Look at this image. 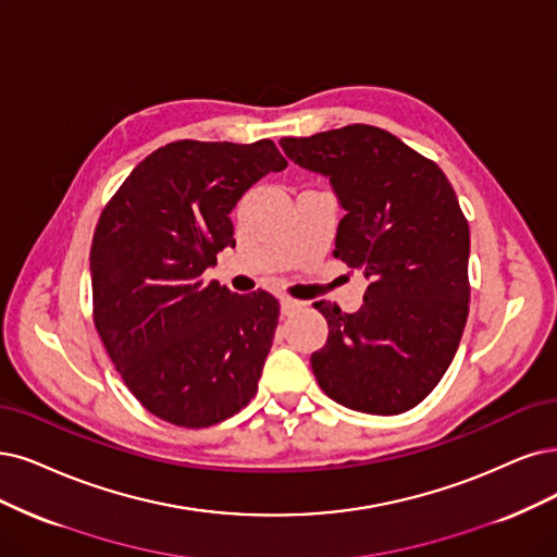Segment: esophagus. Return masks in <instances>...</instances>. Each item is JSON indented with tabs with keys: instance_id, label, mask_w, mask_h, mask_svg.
Listing matches in <instances>:
<instances>
[{
	"instance_id": "1",
	"label": "esophagus",
	"mask_w": 557,
	"mask_h": 557,
	"mask_svg": "<svg viewBox=\"0 0 557 557\" xmlns=\"http://www.w3.org/2000/svg\"><path fill=\"white\" fill-rule=\"evenodd\" d=\"M280 305H282V314H284V317L296 314V312L300 310V307H302V302H300V300L289 298V296H282V298H280Z\"/></svg>"
}]
</instances>
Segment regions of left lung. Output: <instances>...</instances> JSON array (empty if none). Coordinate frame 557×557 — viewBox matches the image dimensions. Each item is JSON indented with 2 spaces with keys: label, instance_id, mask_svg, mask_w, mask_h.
I'll return each instance as SVG.
<instances>
[{
  "label": "left lung",
  "instance_id": "obj_1",
  "mask_svg": "<svg viewBox=\"0 0 557 557\" xmlns=\"http://www.w3.org/2000/svg\"><path fill=\"white\" fill-rule=\"evenodd\" d=\"M280 144L300 168L331 176L346 211L333 255L369 280L354 314L314 302L331 331L312 372L333 401L399 416L438 385L466 327L470 230L457 193L434 160L376 126Z\"/></svg>",
  "mask_w": 557,
  "mask_h": 557
}]
</instances>
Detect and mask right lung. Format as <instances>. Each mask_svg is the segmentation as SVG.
<instances>
[{
    "label": "right lung",
    "mask_w": 557,
    "mask_h": 557,
    "mask_svg": "<svg viewBox=\"0 0 557 557\" xmlns=\"http://www.w3.org/2000/svg\"><path fill=\"white\" fill-rule=\"evenodd\" d=\"M286 160L273 139H178L144 158L102 209L91 240L94 323L135 399L203 429L257 395L280 302L232 294L203 271L236 245L232 209Z\"/></svg>",
    "instance_id": "1"
}]
</instances>
